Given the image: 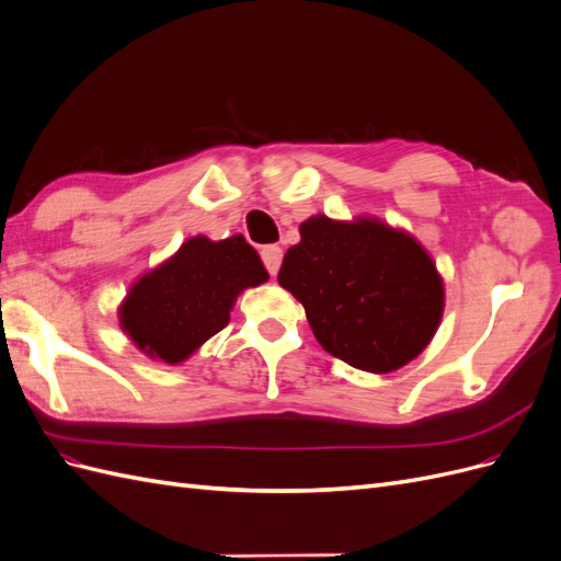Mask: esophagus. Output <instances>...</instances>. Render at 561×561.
Returning a JSON list of instances; mask_svg holds the SVG:
<instances>
[{
    "mask_svg": "<svg viewBox=\"0 0 561 561\" xmlns=\"http://www.w3.org/2000/svg\"><path fill=\"white\" fill-rule=\"evenodd\" d=\"M260 254H262V262H264L268 274L276 276L280 268V262H283V250L278 245H264Z\"/></svg>",
    "mask_w": 561,
    "mask_h": 561,
    "instance_id": "esophagus-1",
    "label": "esophagus"
}]
</instances>
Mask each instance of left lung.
I'll return each instance as SVG.
<instances>
[{"label": "left lung", "mask_w": 561, "mask_h": 561, "mask_svg": "<svg viewBox=\"0 0 561 561\" xmlns=\"http://www.w3.org/2000/svg\"><path fill=\"white\" fill-rule=\"evenodd\" d=\"M278 283L307 311L318 344L375 375L400 369L431 344L445 311V285L410 233L358 217L325 215L299 227Z\"/></svg>", "instance_id": "1"}]
</instances>
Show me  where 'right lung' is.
Returning <instances> with one entry per match:
<instances>
[{
    "label": "right lung",
    "instance_id": "right-lung-1",
    "mask_svg": "<svg viewBox=\"0 0 561 561\" xmlns=\"http://www.w3.org/2000/svg\"><path fill=\"white\" fill-rule=\"evenodd\" d=\"M266 280L257 250L243 236L225 241L194 236L171 260L135 280L118 322L149 358L178 365L229 325L236 297Z\"/></svg>",
    "mask_w": 561,
    "mask_h": 561
}]
</instances>
